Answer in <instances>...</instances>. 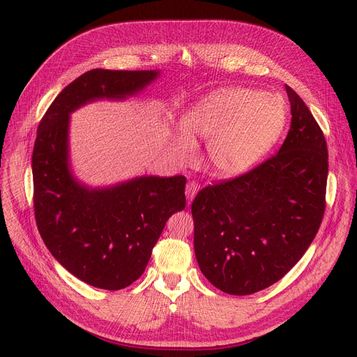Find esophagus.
<instances>
[{
	"label": "esophagus",
	"mask_w": 357,
	"mask_h": 357,
	"mask_svg": "<svg viewBox=\"0 0 357 357\" xmlns=\"http://www.w3.org/2000/svg\"><path fill=\"white\" fill-rule=\"evenodd\" d=\"M198 190H199V186H198V183H197L195 181H191V182L186 183L185 195H186V199H188V204H191V202H192V199L195 198V195H197Z\"/></svg>",
	"instance_id": "1"
}]
</instances>
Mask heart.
Masks as SVG:
<instances>
[{"mask_svg":"<svg viewBox=\"0 0 357 357\" xmlns=\"http://www.w3.org/2000/svg\"><path fill=\"white\" fill-rule=\"evenodd\" d=\"M287 124L284 101L250 88H221L195 102L181 119L174 147L182 159L195 155L193 140L208 142V158L221 176L245 174L269 153Z\"/></svg>","mask_w":357,"mask_h":357,"instance_id":"obj_1","label":"heart"}]
</instances>
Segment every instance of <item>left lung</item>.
Returning a JSON list of instances; mask_svg holds the SVG:
<instances>
[{
    "label": "left lung",
    "mask_w": 357,
    "mask_h": 357,
    "mask_svg": "<svg viewBox=\"0 0 357 357\" xmlns=\"http://www.w3.org/2000/svg\"><path fill=\"white\" fill-rule=\"evenodd\" d=\"M285 89L292 119L279 152L245 175L205 186L191 205L198 266L230 295H250L284 278L324 215L326 137L301 97Z\"/></svg>",
    "instance_id": "left-lung-1"
}]
</instances>
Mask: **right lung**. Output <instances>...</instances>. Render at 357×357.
Wrapping results in <instances>:
<instances>
[{"label":"right lung","instance_id":"add662e5","mask_svg":"<svg viewBox=\"0 0 357 357\" xmlns=\"http://www.w3.org/2000/svg\"><path fill=\"white\" fill-rule=\"evenodd\" d=\"M158 77L159 70H88L61 91L37 128V229L53 257L96 288L123 289L142 276L167 218L185 208L186 178L139 176L88 188L69 167V114L96 100H126Z\"/></svg>","mask_w":357,"mask_h":357}]
</instances>
